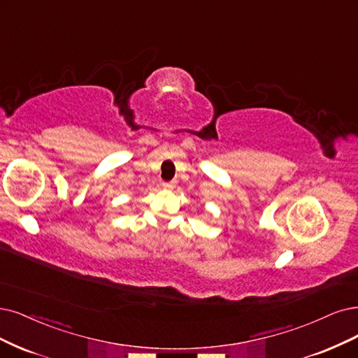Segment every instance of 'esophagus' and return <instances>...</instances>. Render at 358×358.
I'll return each instance as SVG.
<instances>
[{
  "instance_id": "esophagus-1",
  "label": "esophagus",
  "mask_w": 358,
  "mask_h": 358,
  "mask_svg": "<svg viewBox=\"0 0 358 358\" xmlns=\"http://www.w3.org/2000/svg\"><path fill=\"white\" fill-rule=\"evenodd\" d=\"M162 187H164V189H172V187H174V182L164 181V182H162Z\"/></svg>"
}]
</instances>
